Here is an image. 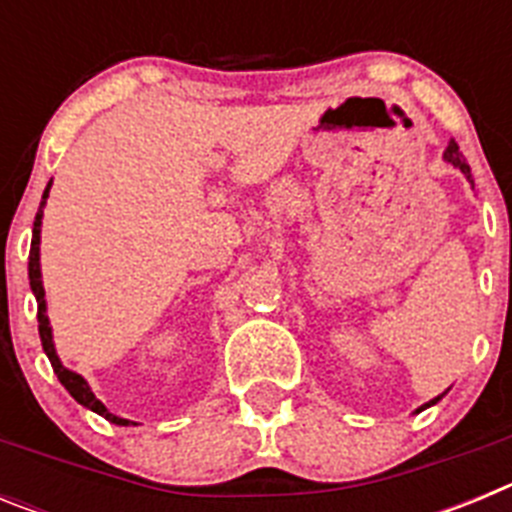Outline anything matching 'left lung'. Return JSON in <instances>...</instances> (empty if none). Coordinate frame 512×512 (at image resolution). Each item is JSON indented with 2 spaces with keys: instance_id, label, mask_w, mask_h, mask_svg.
<instances>
[{
  "instance_id": "1",
  "label": "left lung",
  "mask_w": 512,
  "mask_h": 512,
  "mask_svg": "<svg viewBox=\"0 0 512 512\" xmlns=\"http://www.w3.org/2000/svg\"><path fill=\"white\" fill-rule=\"evenodd\" d=\"M443 161H446V164H451V166H454V169H459L461 174L467 176V182H472V169H469V164H467V161H464V156H461L459 146H456L454 140H451L449 146H446V151H443ZM472 187H474V182H472ZM446 392H449V390H446ZM446 392H443V395H446ZM443 395L433 397L431 402H425L423 408H418V410H415V413H420V410H425V408H431V405H436V402L441 400Z\"/></svg>"
}]
</instances>
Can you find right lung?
<instances>
[{
	"label": "right lung",
	"instance_id": "add662e5",
	"mask_svg": "<svg viewBox=\"0 0 512 512\" xmlns=\"http://www.w3.org/2000/svg\"><path fill=\"white\" fill-rule=\"evenodd\" d=\"M51 184H53V179L48 182V187H45L43 200H40V207H38V215H35L33 243H30V261H27V277H30V289H33L35 302H38L40 343H43V351H45V356H48V361H51L58 382H61L66 390H69V395L74 397L79 405H84L87 410L102 415V418H107L110 423H115V425H130L133 420H125V418H120V415H112L110 410L104 408V402L94 397V392H92V387H89L87 379L81 377V374L71 372V369H66V366H63V361L58 359V354H56V343H53V328H51V320H48V305H45L43 274H40V228H43V207H45V200H48V192H51Z\"/></svg>",
	"mask_w": 512,
	"mask_h": 512
}]
</instances>
